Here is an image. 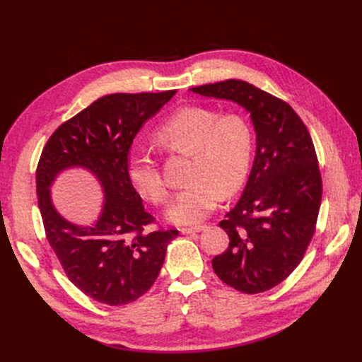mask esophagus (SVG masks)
<instances>
[{
	"instance_id": "1",
	"label": "esophagus",
	"mask_w": 362,
	"mask_h": 362,
	"mask_svg": "<svg viewBox=\"0 0 362 362\" xmlns=\"http://www.w3.org/2000/svg\"><path fill=\"white\" fill-rule=\"evenodd\" d=\"M205 226L204 225H199V226H190V228H181L180 231H181V234H194V233H201L202 229H204Z\"/></svg>"
}]
</instances>
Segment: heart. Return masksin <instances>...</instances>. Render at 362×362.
<instances>
[{
  "mask_svg": "<svg viewBox=\"0 0 362 362\" xmlns=\"http://www.w3.org/2000/svg\"><path fill=\"white\" fill-rule=\"evenodd\" d=\"M156 137L164 149L192 154L189 182L168 208L173 223H199L222 194L235 193L247 177L254 134L240 115L221 116L202 105L181 107L160 125ZM128 177L144 198L157 205L168 201L169 184L149 152L137 151L128 157Z\"/></svg>",
  "mask_w": 362,
  "mask_h": 362,
  "instance_id": "1",
  "label": "heart"
}]
</instances>
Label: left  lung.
Instances as JSON below:
<instances>
[{
	"label": "left lung",
	"mask_w": 362,
	"mask_h": 362,
	"mask_svg": "<svg viewBox=\"0 0 362 362\" xmlns=\"http://www.w3.org/2000/svg\"><path fill=\"white\" fill-rule=\"evenodd\" d=\"M250 115L255 158L242 198L218 223L229 237L216 275L247 294L270 290L299 266L315 231L322 177L311 136L293 108L254 84L225 80L192 87Z\"/></svg>",
	"instance_id": "8db88e82"
}]
</instances>
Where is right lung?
<instances>
[{"label": "right lung", "instance_id": "1", "mask_svg": "<svg viewBox=\"0 0 362 362\" xmlns=\"http://www.w3.org/2000/svg\"><path fill=\"white\" fill-rule=\"evenodd\" d=\"M177 93H112L62 124L47 141L36 170L37 204L48 243L75 287L107 305H127L156 282L177 229L148 231L146 213L128 177V152L148 119ZM84 168L105 194L92 226L64 219L50 187L64 170Z\"/></svg>", "mask_w": 362, "mask_h": 362}]
</instances>
